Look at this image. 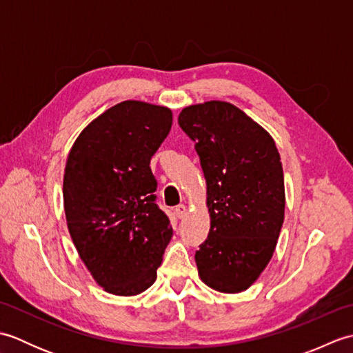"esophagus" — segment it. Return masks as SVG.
Listing matches in <instances>:
<instances>
[{
	"instance_id": "esophagus-1",
	"label": "esophagus",
	"mask_w": 353,
	"mask_h": 353,
	"mask_svg": "<svg viewBox=\"0 0 353 353\" xmlns=\"http://www.w3.org/2000/svg\"><path fill=\"white\" fill-rule=\"evenodd\" d=\"M174 214H176V216L177 219H183V216L186 215V206L185 205H179L176 209H174Z\"/></svg>"
}]
</instances>
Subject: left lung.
Returning <instances> with one entry per match:
<instances>
[{"label":"left lung","mask_w":353,"mask_h":353,"mask_svg":"<svg viewBox=\"0 0 353 353\" xmlns=\"http://www.w3.org/2000/svg\"><path fill=\"white\" fill-rule=\"evenodd\" d=\"M179 125L196 144L208 185L211 229L196 252L208 287L241 292L258 279L279 238L285 188L273 138L226 101L185 108Z\"/></svg>","instance_id":"8db88e82"}]
</instances>
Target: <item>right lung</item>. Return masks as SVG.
I'll use <instances>...</instances> for the list:
<instances>
[{
	"label": "right lung",
	"instance_id": "right-lung-1",
	"mask_svg": "<svg viewBox=\"0 0 353 353\" xmlns=\"http://www.w3.org/2000/svg\"><path fill=\"white\" fill-rule=\"evenodd\" d=\"M171 124L167 108L118 103L79 134L68 154L63 206L72 243L112 294L137 296L152 287L172 236L150 168Z\"/></svg>",
	"mask_w": 353,
	"mask_h": 353
}]
</instances>
